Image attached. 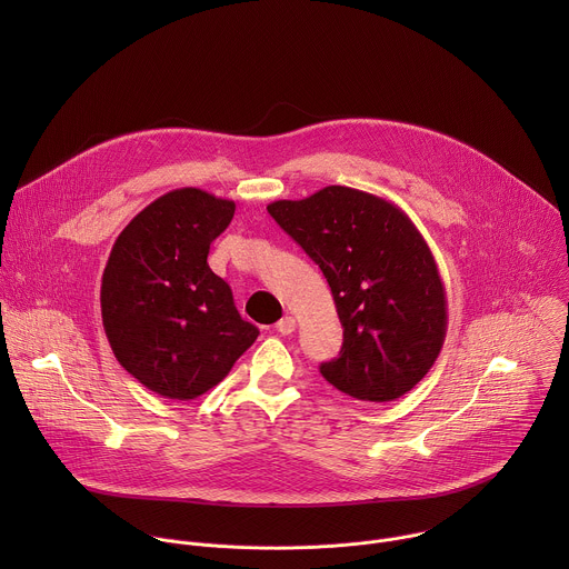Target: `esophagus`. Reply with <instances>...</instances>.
Segmentation results:
<instances>
[{
  "instance_id": "esophagus-1",
  "label": "esophagus",
  "mask_w": 569,
  "mask_h": 569,
  "mask_svg": "<svg viewBox=\"0 0 569 569\" xmlns=\"http://www.w3.org/2000/svg\"><path fill=\"white\" fill-rule=\"evenodd\" d=\"M295 329H297V321H295L292 315H286L283 319L277 321V331H279L281 336H290Z\"/></svg>"
}]
</instances>
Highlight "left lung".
Returning <instances> with one entry per match:
<instances>
[{
	"instance_id": "1",
	"label": "left lung",
	"mask_w": 569,
	"mask_h": 569,
	"mask_svg": "<svg viewBox=\"0 0 569 569\" xmlns=\"http://www.w3.org/2000/svg\"><path fill=\"white\" fill-rule=\"evenodd\" d=\"M268 211L331 286L345 342L321 376L358 400L408 393L432 369L448 329L446 288L410 216L351 187L277 200Z\"/></svg>"
}]
</instances>
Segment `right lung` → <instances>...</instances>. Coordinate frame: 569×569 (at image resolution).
Instances as JSON below:
<instances>
[{
	"instance_id": "add662e5",
	"label": "right lung",
	"mask_w": 569,
	"mask_h": 569,
	"mask_svg": "<svg viewBox=\"0 0 569 569\" xmlns=\"http://www.w3.org/2000/svg\"><path fill=\"white\" fill-rule=\"evenodd\" d=\"M233 211V200L202 189L169 191L126 224L103 270L101 315L114 358L164 398L209 391L259 338L207 263Z\"/></svg>"
}]
</instances>
